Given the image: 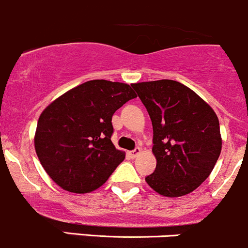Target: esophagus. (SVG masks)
<instances>
[{"mask_svg":"<svg viewBox=\"0 0 248 248\" xmlns=\"http://www.w3.org/2000/svg\"><path fill=\"white\" fill-rule=\"evenodd\" d=\"M140 152H141V149H140V147H136L133 151H128V156L131 157V158H136Z\"/></svg>","mask_w":248,"mask_h":248,"instance_id":"esophagus-1","label":"esophagus"}]
</instances>
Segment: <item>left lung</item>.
I'll use <instances>...</instances> for the list:
<instances>
[{"label":"left lung","instance_id":"obj_1","mask_svg":"<svg viewBox=\"0 0 248 248\" xmlns=\"http://www.w3.org/2000/svg\"><path fill=\"white\" fill-rule=\"evenodd\" d=\"M154 129L156 169L145 177L164 197H181L199 187L222 149L217 115L196 93L175 80L132 84Z\"/></svg>","mask_w":248,"mask_h":248}]
</instances>
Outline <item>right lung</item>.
<instances>
[{"mask_svg": "<svg viewBox=\"0 0 248 248\" xmlns=\"http://www.w3.org/2000/svg\"><path fill=\"white\" fill-rule=\"evenodd\" d=\"M136 97L127 84L91 80L44 109L34 147L44 170L60 187L89 193L109 179L124 159V152L111 142V117Z\"/></svg>", "mask_w": 248, "mask_h": 248, "instance_id": "right-lung-1", "label": "right lung"}]
</instances>
